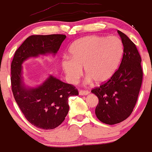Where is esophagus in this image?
I'll return each mask as SVG.
<instances>
[{
  "mask_svg": "<svg viewBox=\"0 0 152 152\" xmlns=\"http://www.w3.org/2000/svg\"><path fill=\"white\" fill-rule=\"evenodd\" d=\"M89 91H83V90H80L79 91V94L81 95V96H84V95H88L89 94Z\"/></svg>",
  "mask_w": 152,
  "mask_h": 152,
  "instance_id": "1",
  "label": "esophagus"
}]
</instances>
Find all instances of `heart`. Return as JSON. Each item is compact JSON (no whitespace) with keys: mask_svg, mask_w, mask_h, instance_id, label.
Instances as JSON below:
<instances>
[{"mask_svg":"<svg viewBox=\"0 0 152 152\" xmlns=\"http://www.w3.org/2000/svg\"><path fill=\"white\" fill-rule=\"evenodd\" d=\"M123 52V43L116 36H86L71 45V58L63 59L61 67L72 84L80 78L82 68L88 75V81L103 84L116 72Z\"/></svg>","mask_w":152,"mask_h":152,"instance_id":"b5f03b06","label":"heart"}]
</instances>
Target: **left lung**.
<instances>
[{
  "instance_id": "1",
  "label": "left lung",
  "mask_w": 152,
  "mask_h": 152,
  "mask_svg": "<svg viewBox=\"0 0 152 152\" xmlns=\"http://www.w3.org/2000/svg\"><path fill=\"white\" fill-rule=\"evenodd\" d=\"M123 45L120 66L108 81L91 91L99 99L95 114L102 123H119L131 115L142 83V58L135 44L118 30Z\"/></svg>"
}]
</instances>
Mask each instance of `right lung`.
I'll return each instance as SVG.
<instances>
[{"instance_id":"obj_1","label":"right lung","mask_w":152,"mask_h":152,"mask_svg":"<svg viewBox=\"0 0 152 152\" xmlns=\"http://www.w3.org/2000/svg\"><path fill=\"white\" fill-rule=\"evenodd\" d=\"M65 35H33L19 47L11 62V87L20 110L28 121L42 129H53L61 124L69 110L68 97L78 95L75 87L50 75L41 85L26 88L22 76V64L31 57L56 55Z\"/></svg>"}]
</instances>
